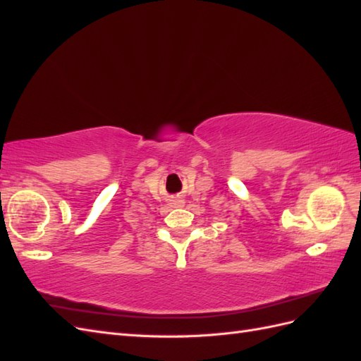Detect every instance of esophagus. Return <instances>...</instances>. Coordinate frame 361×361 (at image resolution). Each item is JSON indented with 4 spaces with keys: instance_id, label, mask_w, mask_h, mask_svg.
<instances>
[{
    "instance_id": "esophagus-1",
    "label": "esophagus",
    "mask_w": 361,
    "mask_h": 361,
    "mask_svg": "<svg viewBox=\"0 0 361 361\" xmlns=\"http://www.w3.org/2000/svg\"><path fill=\"white\" fill-rule=\"evenodd\" d=\"M183 204V200L180 197H174L171 200V206H182Z\"/></svg>"
}]
</instances>
